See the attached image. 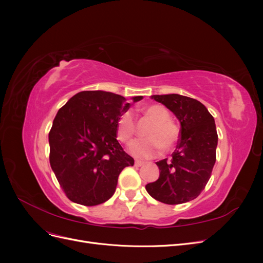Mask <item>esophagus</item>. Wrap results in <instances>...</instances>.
Wrapping results in <instances>:
<instances>
[{"label":"esophagus","mask_w":263,"mask_h":263,"mask_svg":"<svg viewBox=\"0 0 263 263\" xmlns=\"http://www.w3.org/2000/svg\"><path fill=\"white\" fill-rule=\"evenodd\" d=\"M135 165H136V166H141V165H144V162L140 161V160H136V161H135Z\"/></svg>","instance_id":"1"}]
</instances>
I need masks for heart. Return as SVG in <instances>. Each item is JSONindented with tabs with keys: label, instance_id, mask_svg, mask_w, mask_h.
Listing matches in <instances>:
<instances>
[{
	"label": "heart",
	"instance_id": "heart-1",
	"mask_svg": "<svg viewBox=\"0 0 263 263\" xmlns=\"http://www.w3.org/2000/svg\"><path fill=\"white\" fill-rule=\"evenodd\" d=\"M144 114L154 122L145 133L147 139L136 141L132 146V153L138 158H153L160 150L171 149L179 139L178 126L170 121L169 112L162 105L153 104L144 108ZM117 137L126 145H130L136 135V122L130 112H125L117 121Z\"/></svg>",
	"mask_w": 263,
	"mask_h": 263
}]
</instances>
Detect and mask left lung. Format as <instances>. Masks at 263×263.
I'll return each instance as SVG.
<instances>
[{
	"label": "left lung",
	"mask_w": 263,
	"mask_h": 263,
	"mask_svg": "<svg viewBox=\"0 0 263 263\" xmlns=\"http://www.w3.org/2000/svg\"><path fill=\"white\" fill-rule=\"evenodd\" d=\"M177 116L180 139L171 160L156 162L160 176L146 185L155 200L176 205L194 200L211 178L216 161L217 132L214 117L201 102L179 94L153 95Z\"/></svg>",
	"instance_id": "8db88e82"
}]
</instances>
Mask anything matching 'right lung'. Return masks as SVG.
Masks as SVG:
<instances>
[{
	"instance_id": "right-lung-1",
	"label": "right lung",
	"mask_w": 263,
	"mask_h": 263,
	"mask_svg": "<svg viewBox=\"0 0 263 263\" xmlns=\"http://www.w3.org/2000/svg\"><path fill=\"white\" fill-rule=\"evenodd\" d=\"M129 107L122 95L82 91L58 110L49 132V161L70 201L85 206L106 202L119 173L134 165L116 139L118 118Z\"/></svg>"
}]
</instances>
